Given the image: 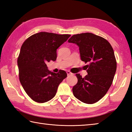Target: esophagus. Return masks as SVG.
<instances>
[{"instance_id": "obj_1", "label": "esophagus", "mask_w": 132, "mask_h": 132, "mask_svg": "<svg viewBox=\"0 0 132 132\" xmlns=\"http://www.w3.org/2000/svg\"><path fill=\"white\" fill-rule=\"evenodd\" d=\"M66 72H67V74H68V75H71V74H72V73L70 71H69V70H68V71H66Z\"/></svg>"}]
</instances>
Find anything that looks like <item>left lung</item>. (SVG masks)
<instances>
[{
	"mask_svg": "<svg viewBox=\"0 0 132 132\" xmlns=\"http://www.w3.org/2000/svg\"><path fill=\"white\" fill-rule=\"evenodd\" d=\"M79 47L81 60L88 63V75L77 74L78 82L72 88L74 96L83 103L94 104L106 94L112 83L117 62L109 42L91 33L74 35L68 40Z\"/></svg>",
	"mask_w": 132,
	"mask_h": 132,
	"instance_id": "obj_1",
	"label": "left lung"
}]
</instances>
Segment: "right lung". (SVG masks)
<instances>
[{"label":"right lung","instance_id":"right-lung-1","mask_svg":"<svg viewBox=\"0 0 132 132\" xmlns=\"http://www.w3.org/2000/svg\"><path fill=\"white\" fill-rule=\"evenodd\" d=\"M70 36L41 32L30 36L22 45L18 58L19 80L35 102L42 103L53 99L67 77L63 70L58 73L49 71L46 63L56 60L57 49Z\"/></svg>","mask_w":132,"mask_h":132}]
</instances>
